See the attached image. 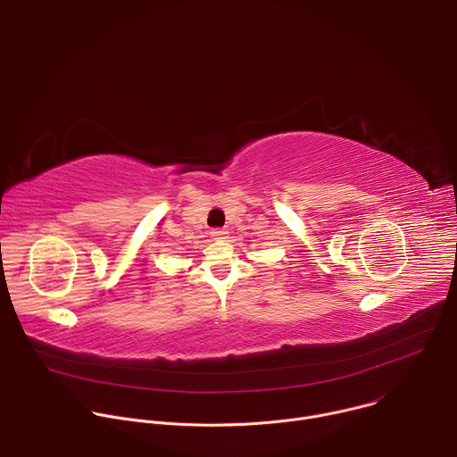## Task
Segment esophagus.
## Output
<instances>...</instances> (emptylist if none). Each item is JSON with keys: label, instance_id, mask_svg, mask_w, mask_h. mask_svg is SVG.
<instances>
[{"label": "esophagus", "instance_id": "34e87169", "mask_svg": "<svg viewBox=\"0 0 457 457\" xmlns=\"http://www.w3.org/2000/svg\"><path fill=\"white\" fill-rule=\"evenodd\" d=\"M210 235H212V238H213V240H224L228 233H226V231H222V229H212V233H210Z\"/></svg>", "mask_w": 457, "mask_h": 457}]
</instances>
